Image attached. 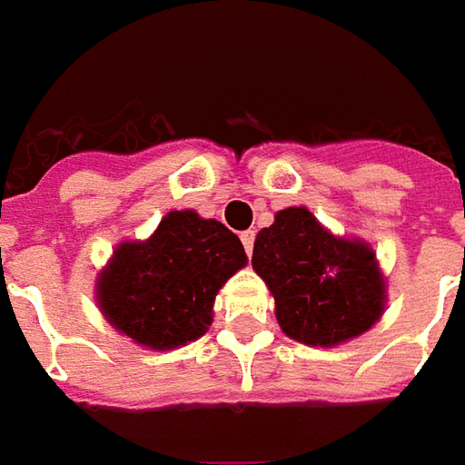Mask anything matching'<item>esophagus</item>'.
<instances>
[{"instance_id":"esophagus-1","label":"esophagus","mask_w":465,"mask_h":465,"mask_svg":"<svg viewBox=\"0 0 465 465\" xmlns=\"http://www.w3.org/2000/svg\"><path fill=\"white\" fill-rule=\"evenodd\" d=\"M240 240H242V248H245V253H248V255L253 253V242H255L253 230H245V232L240 235Z\"/></svg>"}]
</instances>
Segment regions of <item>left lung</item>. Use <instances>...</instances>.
Masks as SVG:
<instances>
[{
  "label": "left lung",
  "mask_w": 465,
  "mask_h": 465,
  "mask_svg": "<svg viewBox=\"0 0 465 465\" xmlns=\"http://www.w3.org/2000/svg\"><path fill=\"white\" fill-rule=\"evenodd\" d=\"M253 271L276 302L292 341L332 348L379 322L386 282L363 240L338 238L304 207L276 212L253 242Z\"/></svg>",
  "instance_id": "left-lung-1"
}]
</instances>
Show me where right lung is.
Segmentation results:
<instances>
[{
    "label": "right lung",
    "mask_w": 465,
    "mask_h": 465,
    "mask_svg": "<svg viewBox=\"0 0 465 465\" xmlns=\"http://www.w3.org/2000/svg\"><path fill=\"white\" fill-rule=\"evenodd\" d=\"M248 263L235 232L194 210L168 212L148 240H124L96 279L107 322L138 345L173 351L212 325V304Z\"/></svg>",
    "instance_id": "right-lung-1"
}]
</instances>
